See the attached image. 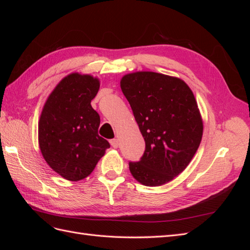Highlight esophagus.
Segmentation results:
<instances>
[{"mask_svg":"<svg viewBox=\"0 0 250 250\" xmlns=\"http://www.w3.org/2000/svg\"><path fill=\"white\" fill-rule=\"evenodd\" d=\"M110 145H111L113 148H118V147H119V140H118V139H112V140H110Z\"/></svg>","mask_w":250,"mask_h":250,"instance_id":"1","label":"esophagus"}]
</instances>
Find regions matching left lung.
<instances>
[{"instance_id": "8db88e82", "label": "left lung", "mask_w": 250, "mask_h": 250, "mask_svg": "<svg viewBox=\"0 0 250 250\" xmlns=\"http://www.w3.org/2000/svg\"><path fill=\"white\" fill-rule=\"evenodd\" d=\"M121 89L145 140L132 176L144 186L167 184L183 172L197 151L203 131L197 102L187 83L154 72L125 75Z\"/></svg>"}]
</instances>
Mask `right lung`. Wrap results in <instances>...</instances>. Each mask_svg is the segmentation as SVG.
<instances>
[{
  "mask_svg": "<svg viewBox=\"0 0 250 250\" xmlns=\"http://www.w3.org/2000/svg\"><path fill=\"white\" fill-rule=\"evenodd\" d=\"M99 87L97 78L71 74L58 83L43 106L39 124L42 154L67 180L88 176L110 147L98 134L100 116L90 105Z\"/></svg>",
  "mask_w": 250,
  "mask_h": 250,
  "instance_id": "1",
  "label": "right lung"
}]
</instances>
